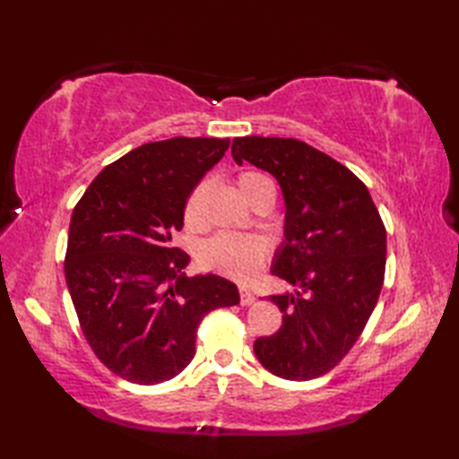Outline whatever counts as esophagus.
Masks as SVG:
<instances>
[{"label":"esophagus","instance_id":"obj_1","mask_svg":"<svg viewBox=\"0 0 459 459\" xmlns=\"http://www.w3.org/2000/svg\"><path fill=\"white\" fill-rule=\"evenodd\" d=\"M238 291H240V304H242V306H250L252 301L256 299V296L252 294V291H250L248 288H245V286H240Z\"/></svg>","mask_w":459,"mask_h":459}]
</instances>
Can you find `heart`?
<instances>
[{
    "label": "heart",
    "mask_w": 459,
    "mask_h": 459,
    "mask_svg": "<svg viewBox=\"0 0 459 459\" xmlns=\"http://www.w3.org/2000/svg\"><path fill=\"white\" fill-rule=\"evenodd\" d=\"M237 187L242 197H245L252 207L268 197L274 203L276 187L270 178L260 171H242L237 175ZM209 193V183L199 181L189 191L187 199L183 204V222L191 230L204 229V199ZM268 255V242L258 235H230V232H221V235L207 240L201 248V264L209 270L219 272L235 280H250L256 276V272L264 264Z\"/></svg>",
    "instance_id": "b5f03b06"
}]
</instances>
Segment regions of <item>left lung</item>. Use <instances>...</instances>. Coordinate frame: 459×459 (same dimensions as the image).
<instances>
[{"label": "left lung", "mask_w": 459, "mask_h": 459, "mask_svg": "<svg viewBox=\"0 0 459 459\" xmlns=\"http://www.w3.org/2000/svg\"><path fill=\"white\" fill-rule=\"evenodd\" d=\"M232 158L278 179L286 227L272 274L294 294L270 296L281 327L255 341L262 367L311 380L341 363L363 333L385 281L386 229L367 185L327 153L294 138L232 140Z\"/></svg>", "instance_id": "obj_1"}]
</instances>
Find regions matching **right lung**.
<instances>
[{
  "instance_id": "1",
  "label": "right lung",
  "mask_w": 459,
  "mask_h": 459,
  "mask_svg": "<svg viewBox=\"0 0 459 459\" xmlns=\"http://www.w3.org/2000/svg\"><path fill=\"white\" fill-rule=\"evenodd\" d=\"M227 148L219 138L143 143L106 165L73 211L66 286L94 355L130 383L178 377L203 317L238 304L232 281L181 274L189 255L173 247L185 199Z\"/></svg>"
}]
</instances>
